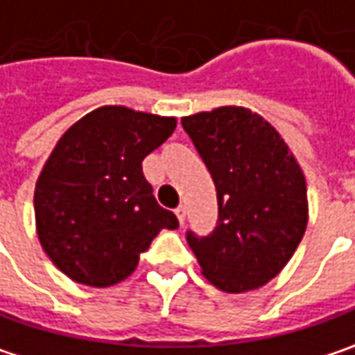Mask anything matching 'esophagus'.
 I'll list each match as a JSON object with an SVG mask.
<instances>
[{"mask_svg":"<svg viewBox=\"0 0 355 355\" xmlns=\"http://www.w3.org/2000/svg\"><path fill=\"white\" fill-rule=\"evenodd\" d=\"M175 216H178L180 224H184V222H186V206H178V208H175Z\"/></svg>","mask_w":355,"mask_h":355,"instance_id":"34e87169","label":"esophagus"}]
</instances>
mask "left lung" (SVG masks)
I'll use <instances>...</instances> for the list:
<instances>
[{"instance_id":"1","label":"left lung","mask_w":355,"mask_h":355,"mask_svg":"<svg viewBox=\"0 0 355 355\" xmlns=\"http://www.w3.org/2000/svg\"><path fill=\"white\" fill-rule=\"evenodd\" d=\"M216 186L218 222L186 239L202 275L226 293L259 289L289 263L307 228L305 175L279 131L244 107L182 119Z\"/></svg>"}]
</instances>
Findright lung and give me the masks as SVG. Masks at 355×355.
Masks as SVG:
<instances>
[{"mask_svg":"<svg viewBox=\"0 0 355 355\" xmlns=\"http://www.w3.org/2000/svg\"><path fill=\"white\" fill-rule=\"evenodd\" d=\"M173 129V116L101 107L56 143L36 182L34 212L40 244L66 277L89 287L116 285L159 230L180 226L141 167Z\"/></svg>","mask_w":355,"mask_h":355,"instance_id":"1","label":"right lung"}]
</instances>
